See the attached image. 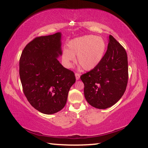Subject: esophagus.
I'll use <instances>...</instances> for the list:
<instances>
[{
  "label": "esophagus",
  "instance_id": "1",
  "mask_svg": "<svg viewBox=\"0 0 148 148\" xmlns=\"http://www.w3.org/2000/svg\"><path fill=\"white\" fill-rule=\"evenodd\" d=\"M80 77V75L79 73H75V77H76V79L77 80H79Z\"/></svg>",
  "mask_w": 148,
  "mask_h": 148
}]
</instances>
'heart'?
Listing matches in <instances>:
<instances>
[{
  "mask_svg": "<svg viewBox=\"0 0 148 148\" xmlns=\"http://www.w3.org/2000/svg\"><path fill=\"white\" fill-rule=\"evenodd\" d=\"M68 49L63 50L62 58L68 68H71L77 56V62L86 71L95 68L104 58L107 44L101 37L88 35L75 38L68 44Z\"/></svg>",
  "mask_w": 148,
  "mask_h": 148,
  "instance_id": "1",
  "label": "heart"
}]
</instances>
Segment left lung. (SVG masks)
<instances>
[{
    "instance_id": "obj_1",
    "label": "left lung",
    "mask_w": 148,
    "mask_h": 148,
    "mask_svg": "<svg viewBox=\"0 0 148 148\" xmlns=\"http://www.w3.org/2000/svg\"><path fill=\"white\" fill-rule=\"evenodd\" d=\"M87 102L98 109H106L117 102L126 91L128 80L127 53L112 35L108 49L95 68L80 76Z\"/></svg>"
}]
</instances>
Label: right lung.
Listing matches in <instances>:
<instances>
[{
    "mask_svg": "<svg viewBox=\"0 0 148 148\" xmlns=\"http://www.w3.org/2000/svg\"><path fill=\"white\" fill-rule=\"evenodd\" d=\"M61 33L35 38L27 44L19 60V75L24 95L40 112L53 114L65 106L69 89L75 82L73 71L57 60Z\"/></svg>",
    "mask_w": 148,
    "mask_h": 148,
    "instance_id": "1",
    "label": "right lung"
}]
</instances>
